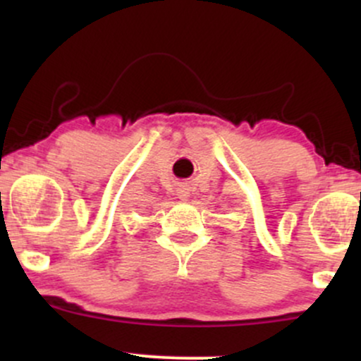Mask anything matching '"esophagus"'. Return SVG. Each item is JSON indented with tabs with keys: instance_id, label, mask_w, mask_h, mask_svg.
<instances>
[{
	"instance_id": "34e87169",
	"label": "esophagus",
	"mask_w": 361,
	"mask_h": 361,
	"mask_svg": "<svg viewBox=\"0 0 361 361\" xmlns=\"http://www.w3.org/2000/svg\"><path fill=\"white\" fill-rule=\"evenodd\" d=\"M188 195H190L188 188H181L180 192H178V197H180L181 200H186V198H188Z\"/></svg>"
}]
</instances>
